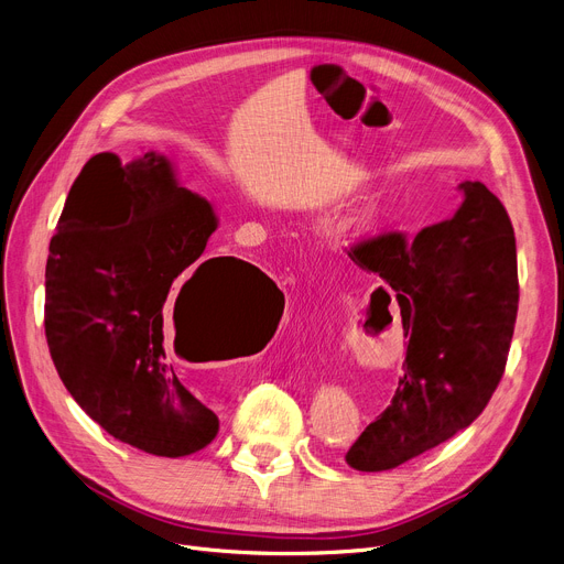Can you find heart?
<instances>
[{"label": "heart", "instance_id": "heart-1", "mask_svg": "<svg viewBox=\"0 0 564 564\" xmlns=\"http://www.w3.org/2000/svg\"><path fill=\"white\" fill-rule=\"evenodd\" d=\"M369 216H371V212H364V214H361V216H359V220H367V218H369Z\"/></svg>", "mask_w": 564, "mask_h": 564}]
</instances>
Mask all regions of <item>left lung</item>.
<instances>
[{
  "label": "left lung",
  "mask_w": 564,
  "mask_h": 564,
  "mask_svg": "<svg viewBox=\"0 0 564 564\" xmlns=\"http://www.w3.org/2000/svg\"><path fill=\"white\" fill-rule=\"evenodd\" d=\"M453 218L414 239L384 231L348 250L401 307L408 352L391 405L346 453L357 471H387L478 419L499 387L519 307L517 246L506 207L482 182H462ZM391 301L389 293L380 286Z\"/></svg>",
  "instance_id": "left-lung-1"
}]
</instances>
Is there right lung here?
Here are the masks:
<instances>
[{
	"instance_id": "1",
	"label": "right lung",
	"mask_w": 564,
	"mask_h": 564,
	"mask_svg": "<svg viewBox=\"0 0 564 564\" xmlns=\"http://www.w3.org/2000/svg\"><path fill=\"white\" fill-rule=\"evenodd\" d=\"M216 227L163 154L122 163L102 152L75 180L50 243L45 337L58 378L111 437L152 455H191L218 433L175 376L169 323L180 352L182 339L252 325L284 301L243 259L200 261Z\"/></svg>"
}]
</instances>
